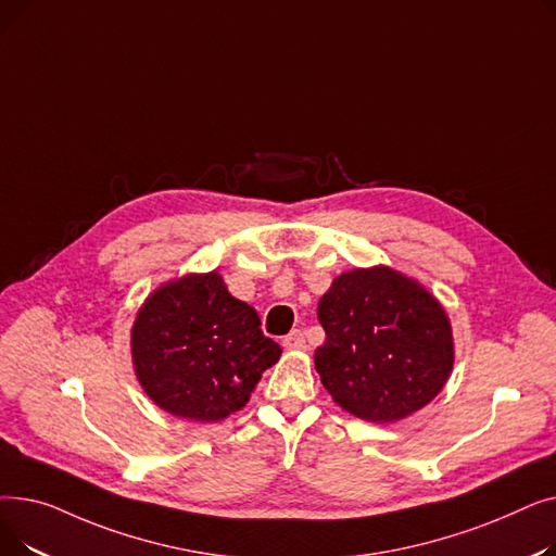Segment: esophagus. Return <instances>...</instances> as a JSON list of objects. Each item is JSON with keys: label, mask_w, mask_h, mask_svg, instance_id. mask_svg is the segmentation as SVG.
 Listing matches in <instances>:
<instances>
[{"label": "esophagus", "mask_w": 556, "mask_h": 556, "mask_svg": "<svg viewBox=\"0 0 556 556\" xmlns=\"http://www.w3.org/2000/svg\"><path fill=\"white\" fill-rule=\"evenodd\" d=\"M283 349H288V352H304L306 349V338H304V333L298 329V331H293V333H288L286 338H283Z\"/></svg>", "instance_id": "esophagus-1"}]
</instances>
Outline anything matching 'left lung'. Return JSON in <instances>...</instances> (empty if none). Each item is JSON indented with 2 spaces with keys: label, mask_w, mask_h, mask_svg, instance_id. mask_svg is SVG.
Returning <instances> with one entry per match:
<instances>
[{
  "label": "left lung",
  "mask_w": 556,
  "mask_h": 556,
  "mask_svg": "<svg viewBox=\"0 0 556 556\" xmlns=\"http://www.w3.org/2000/svg\"><path fill=\"white\" fill-rule=\"evenodd\" d=\"M327 340L319 381L344 413L371 424L415 415L440 394L455 363L446 308L417 279L390 266L338 275L317 304Z\"/></svg>",
  "instance_id": "left-lung-1"
}]
</instances>
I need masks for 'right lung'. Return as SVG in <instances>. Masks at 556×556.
I'll return each mask as SVG.
<instances>
[{
  "instance_id": "obj_1",
  "label": "right lung",
  "mask_w": 556,
  "mask_h": 556,
  "mask_svg": "<svg viewBox=\"0 0 556 556\" xmlns=\"http://www.w3.org/2000/svg\"><path fill=\"white\" fill-rule=\"evenodd\" d=\"M135 376L157 407L187 421H220L250 401L281 346L223 277L187 273L155 288L130 329Z\"/></svg>"
}]
</instances>
